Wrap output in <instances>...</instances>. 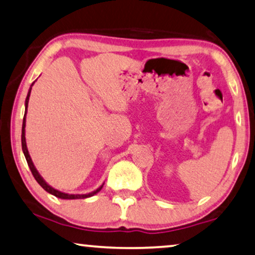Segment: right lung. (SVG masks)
I'll use <instances>...</instances> for the list:
<instances>
[{"instance_id":"right-lung-1","label":"right lung","mask_w":255,"mask_h":255,"mask_svg":"<svg viewBox=\"0 0 255 255\" xmlns=\"http://www.w3.org/2000/svg\"><path fill=\"white\" fill-rule=\"evenodd\" d=\"M35 82H33L32 85H30V88L28 90V93H27V97H26V101H25V115H23V120H22V128H21V147H22V152L23 155H25L26 160H27V164H28V166L30 168V171H32V173L34 175V178L36 181L40 183V186L44 189L45 191H48L49 194L56 196L58 198H61V199H83V198H88V197H91V196L96 195L97 193H99L101 190V188H103L104 183L101 185L98 189L91 191V193L89 194H66V193H62L60 190H57L54 189L53 187H51L48 182L45 181L44 179L42 178V175L38 173V171L36 170V167H35L34 163L32 158H30V155L28 152V149H27V144H26V136H25V128H26V114H27V107H28V100H29V96H30V91H32V87L34 85Z\"/></svg>"}]
</instances>
